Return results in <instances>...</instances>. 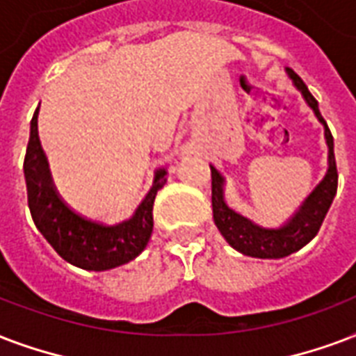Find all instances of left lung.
Wrapping results in <instances>:
<instances>
[{
  "instance_id": "8db88e82",
  "label": "left lung",
  "mask_w": 356,
  "mask_h": 356,
  "mask_svg": "<svg viewBox=\"0 0 356 356\" xmlns=\"http://www.w3.org/2000/svg\"><path fill=\"white\" fill-rule=\"evenodd\" d=\"M287 74L295 83V88L302 93L316 118L325 124V136L329 145V170L323 181L317 184L310 196L306 197L302 205L297 209V213L291 218L278 227L257 226L256 222L246 218L243 214L235 213L232 207H227L224 202V177L214 166H211V184H213V218L214 224L226 238L229 246L244 254V256L259 257V259H280L293 252L300 250L302 246L310 243L316 237L321 227L325 216L329 213L332 200L338 190V170H336L334 159V140L330 130L327 129L325 119L321 118L317 100L308 91L306 83L300 80L297 72L287 69Z\"/></svg>"
}]
</instances>
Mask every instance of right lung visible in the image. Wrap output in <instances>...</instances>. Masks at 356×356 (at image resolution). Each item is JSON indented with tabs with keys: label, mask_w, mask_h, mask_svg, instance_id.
Returning <instances> with one entry per match:
<instances>
[{
	"label": "right lung",
	"mask_w": 356,
	"mask_h": 356,
	"mask_svg": "<svg viewBox=\"0 0 356 356\" xmlns=\"http://www.w3.org/2000/svg\"><path fill=\"white\" fill-rule=\"evenodd\" d=\"M37 113L31 119L24 175L27 186V205L35 226L51 248L74 267L86 270H108L132 261L147 246L153 233V203L164 183L166 170L160 168L147 196L129 220L113 226L81 216L59 197L51 183L46 154L37 132Z\"/></svg>",
	"instance_id": "1"
}]
</instances>
